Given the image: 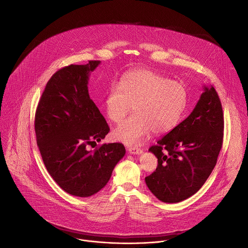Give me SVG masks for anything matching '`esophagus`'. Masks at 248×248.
Returning a JSON list of instances; mask_svg holds the SVG:
<instances>
[{
    "mask_svg": "<svg viewBox=\"0 0 248 248\" xmlns=\"http://www.w3.org/2000/svg\"><path fill=\"white\" fill-rule=\"evenodd\" d=\"M128 151L131 155H140L142 154V149L137 147V146H132V147H129L128 148Z\"/></svg>",
    "mask_w": 248,
    "mask_h": 248,
    "instance_id": "esophagus-1",
    "label": "esophagus"
}]
</instances>
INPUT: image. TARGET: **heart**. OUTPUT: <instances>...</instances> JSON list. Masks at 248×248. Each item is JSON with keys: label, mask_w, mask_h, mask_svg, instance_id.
<instances>
[{"label": "heart", "mask_w": 248, "mask_h": 248, "mask_svg": "<svg viewBox=\"0 0 248 248\" xmlns=\"http://www.w3.org/2000/svg\"><path fill=\"white\" fill-rule=\"evenodd\" d=\"M188 101L184 85L149 70L125 74L109 87L104 105L108 118L120 122L134 106L135 114L112 132V138L128 145L138 144L151 131L163 134L180 121Z\"/></svg>", "instance_id": "obj_1"}]
</instances>
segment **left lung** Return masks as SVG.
<instances>
[{
	"instance_id": "1",
	"label": "left lung",
	"mask_w": 248,
	"mask_h": 248,
	"mask_svg": "<svg viewBox=\"0 0 248 248\" xmlns=\"http://www.w3.org/2000/svg\"><path fill=\"white\" fill-rule=\"evenodd\" d=\"M223 139V113L213 86H204L189 116L152 146L155 171L145 177L161 202L175 203L196 194L211 175Z\"/></svg>"
}]
</instances>
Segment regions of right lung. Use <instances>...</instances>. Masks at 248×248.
I'll return each instance as SVG.
<instances>
[{"label":"right lung","mask_w":248,"mask_h":248,"mask_svg":"<svg viewBox=\"0 0 248 248\" xmlns=\"http://www.w3.org/2000/svg\"><path fill=\"white\" fill-rule=\"evenodd\" d=\"M99 64L89 61L56 71L36 109V140L47 172L65 192L81 198L105 187L126 153L121 143L89 150L109 132L88 90L90 74Z\"/></svg>","instance_id":"1"}]
</instances>
